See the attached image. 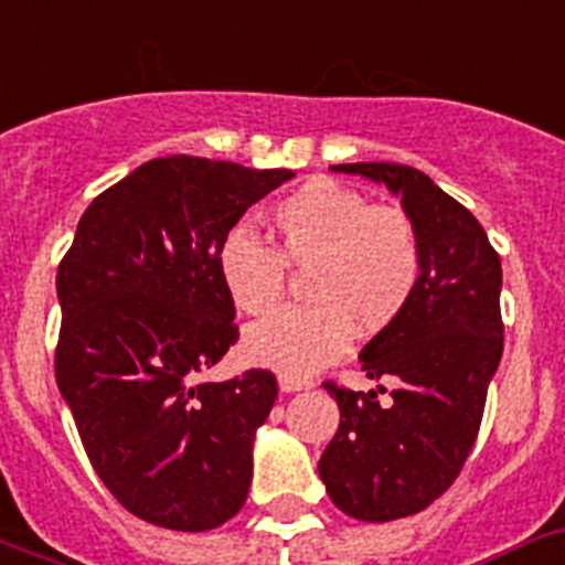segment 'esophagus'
I'll return each mask as SVG.
<instances>
[{"label": "esophagus", "instance_id": "esophagus-1", "mask_svg": "<svg viewBox=\"0 0 565 565\" xmlns=\"http://www.w3.org/2000/svg\"><path fill=\"white\" fill-rule=\"evenodd\" d=\"M278 385H281L284 393H296V391H307L312 385L310 379H301V376H290V373H281L278 376Z\"/></svg>", "mask_w": 565, "mask_h": 565}]
</instances>
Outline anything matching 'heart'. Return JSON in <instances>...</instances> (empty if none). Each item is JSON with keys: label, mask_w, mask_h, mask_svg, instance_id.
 Returning a JSON list of instances; mask_svg holds the SVG:
<instances>
[{"label": "heart", "mask_w": 565, "mask_h": 565, "mask_svg": "<svg viewBox=\"0 0 565 565\" xmlns=\"http://www.w3.org/2000/svg\"><path fill=\"white\" fill-rule=\"evenodd\" d=\"M273 249L249 232H230L217 249V273L232 305L267 316L284 296L287 267H307L305 307L275 312L244 339L253 362L301 376L348 348L350 327L371 335L407 307L422 275L414 217L379 206L330 178L307 180L269 210Z\"/></svg>", "instance_id": "1"}]
</instances>
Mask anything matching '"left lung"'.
Returning <instances> with one entry per match:
<instances>
[{
	"label": "left lung",
	"mask_w": 565,
	"mask_h": 565,
	"mask_svg": "<svg viewBox=\"0 0 565 565\" xmlns=\"http://www.w3.org/2000/svg\"><path fill=\"white\" fill-rule=\"evenodd\" d=\"M333 169L399 194L422 244L414 296L359 353L367 376L396 385L391 405H379L382 385L364 393L324 382L341 422L319 459L321 482L344 514L387 523L443 497L477 443L502 355V267L480 221L414 166Z\"/></svg>",
	"instance_id": "left-lung-1"
}]
</instances>
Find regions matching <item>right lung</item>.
<instances>
[{"label": "right lung", "instance_id": "obj_1", "mask_svg": "<svg viewBox=\"0 0 565 565\" xmlns=\"http://www.w3.org/2000/svg\"><path fill=\"white\" fill-rule=\"evenodd\" d=\"M290 169L172 154L137 166L83 212L56 269L54 371L83 448L122 509L172 532L241 511L269 371L201 382L238 341L217 249Z\"/></svg>", "mask_w": 565, "mask_h": 565}]
</instances>
